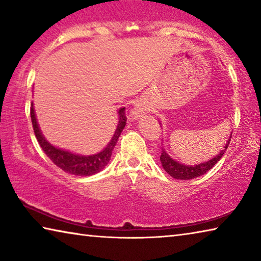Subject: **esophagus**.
<instances>
[{"label":"esophagus","mask_w":261,"mask_h":261,"mask_svg":"<svg viewBox=\"0 0 261 261\" xmlns=\"http://www.w3.org/2000/svg\"><path fill=\"white\" fill-rule=\"evenodd\" d=\"M140 114H143V110L137 107V108H135V109L131 112V117L135 118V120H136V118H138V117L140 116Z\"/></svg>","instance_id":"obj_1"}]
</instances>
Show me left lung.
I'll use <instances>...</instances> for the list:
<instances>
[{
	"label": "left lung",
	"mask_w": 261,
	"mask_h": 261,
	"mask_svg": "<svg viewBox=\"0 0 261 261\" xmlns=\"http://www.w3.org/2000/svg\"><path fill=\"white\" fill-rule=\"evenodd\" d=\"M230 138H231V135L228 138V141L226 143V145H224L222 151H221L219 154H216L214 158H212L208 161L198 163V165H194V166H187L174 160L173 158L168 155V153L165 151V148H162V153L160 156L161 165L163 167V169H165L167 173L171 176V177H174L176 179L187 180V179L199 177V176L204 175L207 173V171L211 170L212 168H213L216 163L220 161V159L222 158L224 152H226V149L229 146Z\"/></svg>",
	"instance_id": "left-lung-1"
}]
</instances>
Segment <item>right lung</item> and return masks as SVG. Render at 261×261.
Listing matches in <instances>:
<instances>
[{"instance_id":"add662e5","label":"right lung","mask_w":261,"mask_h":261,"mask_svg":"<svg viewBox=\"0 0 261 261\" xmlns=\"http://www.w3.org/2000/svg\"><path fill=\"white\" fill-rule=\"evenodd\" d=\"M31 120H32V125L35 137L39 141L42 151L46 153V155L50 159V160L55 163V165L64 170L65 173L72 174L76 176H91L96 173H99L103 169V168L108 165L112 158L113 149L116 145L118 137L121 136L123 129L126 124V117H125V107L118 109V124L115 134L112 137V139L108 143L102 151L92 155H81V154L71 153L65 149H62L51 145L45 137H43L42 132L39 127L37 122V117H35L34 107L33 103L31 106Z\"/></svg>"}]
</instances>
